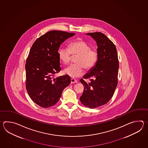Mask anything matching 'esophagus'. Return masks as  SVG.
<instances>
[{
  "instance_id": "obj_1",
  "label": "esophagus",
  "mask_w": 148,
  "mask_h": 148,
  "mask_svg": "<svg viewBox=\"0 0 148 148\" xmlns=\"http://www.w3.org/2000/svg\"><path fill=\"white\" fill-rule=\"evenodd\" d=\"M78 81L77 80H75V79L71 78V84H73V83H77Z\"/></svg>"
}]
</instances>
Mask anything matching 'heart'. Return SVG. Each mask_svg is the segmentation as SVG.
<instances>
[{"mask_svg": "<svg viewBox=\"0 0 148 148\" xmlns=\"http://www.w3.org/2000/svg\"><path fill=\"white\" fill-rule=\"evenodd\" d=\"M68 47H61L58 51L60 60L64 64L69 63L73 55H77L75 60L76 63L72 64L65 69L64 71L72 78H77L84 75V68L87 70L92 69L97 61L98 54L95 49L85 41L76 40L71 42Z\"/></svg>", "mask_w": 148, "mask_h": 148, "instance_id": "obj_1", "label": "heart"}]
</instances>
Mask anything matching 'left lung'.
<instances>
[{"instance_id":"obj_1","label":"left lung","mask_w":148,"mask_h":148,"mask_svg":"<svg viewBox=\"0 0 148 148\" xmlns=\"http://www.w3.org/2000/svg\"><path fill=\"white\" fill-rule=\"evenodd\" d=\"M96 42L98 58L95 66L80 82L84 90L80 101L86 107L95 108L110 101L116 88L119 67L116 48L107 36L101 32L87 33ZM90 78L87 83L85 79Z\"/></svg>"}]
</instances>
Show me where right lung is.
<instances>
[{
	"instance_id": "right-lung-1",
	"label": "right lung",
	"mask_w": 148,
	"mask_h": 148,
	"mask_svg": "<svg viewBox=\"0 0 148 148\" xmlns=\"http://www.w3.org/2000/svg\"><path fill=\"white\" fill-rule=\"evenodd\" d=\"M75 34L51 31L38 38L32 46L25 64L26 88L32 101L41 107L57 104L71 82L69 75L55 78L54 75L61 69L58 56L60 45Z\"/></svg>"
}]
</instances>
